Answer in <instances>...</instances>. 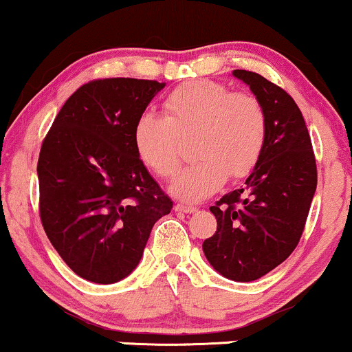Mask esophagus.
<instances>
[{
    "label": "esophagus",
    "mask_w": 352,
    "mask_h": 352,
    "mask_svg": "<svg viewBox=\"0 0 352 352\" xmlns=\"http://www.w3.org/2000/svg\"><path fill=\"white\" fill-rule=\"evenodd\" d=\"M173 208H175V212H184V213H195L197 212L195 207H190V205H184V204H177Z\"/></svg>",
    "instance_id": "esophagus-1"
}]
</instances>
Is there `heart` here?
<instances>
[{
  "instance_id": "obj_1",
  "label": "heart",
  "mask_w": 352,
  "mask_h": 352,
  "mask_svg": "<svg viewBox=\"0 0 352 352\" xmlns=\"http://www.w3.org/2000/svg\"><path fill=\"white\" fill-rule=\"evenodd\" d=\"M165 117L144 112L134 125V147L145 167L172 177L182 162V139L195 135L197 162L179 173L170 193L200 201L215 193L227 177L253 170L266 142V112L254 96L233 92L213 80H192L165 99Z\"/></svg>"
}]
</instances>
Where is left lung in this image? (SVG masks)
Instances as JSON below:
<instances>
[{"label":"left lung","mask_w":352,"mask_h":352,"mask_svg":"<svg viewBox=\"0 0 352 352\" xmlns=\"http://www.w3.org/2000/svg\"><path fill=\"white\" fill-rule=\"evenodd\" d=\"M266 112V142L243 187L225 193L210 212L217 232L204 241L213 270L248 283L281 265L300 241L316 192L309 132L292 96L256 72H232Z\"/></svg>","instance_id":"left-lung-1"}]
</instances>
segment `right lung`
I'll list each match as a JSON object with an SVG mask.
<instances>
[{"label":"right lung","instance_id":"1","mask_svg":"<svg viewBox=\"0 0 352 352\" xmlns=\"http://www.w3.org/2000/svg\"><path fill=\"white\" fill-rule=\"evenodd\" d=\"M165 82L99 79L66 100L38 162L44 232L84 280L111 285L139 265L157 220L170 213L134 147V125Z\"/></svg>","mask_w":352,"mask_h":352}]
</instances>
